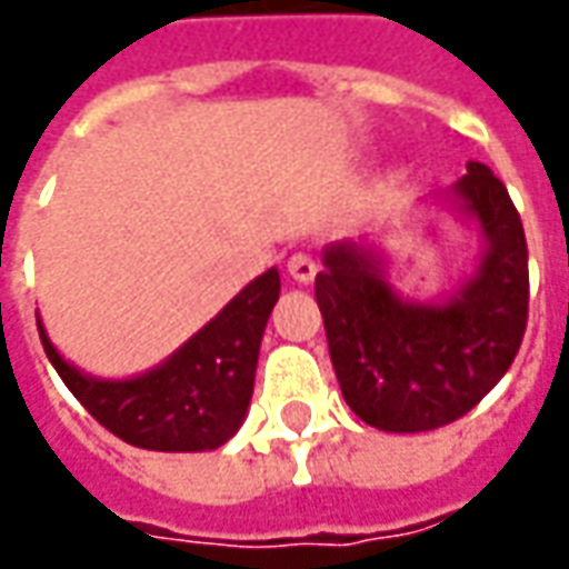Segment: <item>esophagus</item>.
Instances as JSON below:
<instances>
[{
  "instance_id": "34e87169",
  "label": "esophagus",
  "mask_w": 569,
  "mask_h": 569,
  "mask_svg": "<svg viewBox=\"0 0 569 569\" xmlns=\"http://www.w3.org/2000/svg\"><path fill=\"white\" fill-rule=\"evenodd\" d=\"M316 272H319V266H316V260L309 253H293L291 260H288V276L293 281H300V284H309L316 278Z\"/></svg>"
}]
</instances>
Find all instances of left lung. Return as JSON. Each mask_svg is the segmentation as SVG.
Returning a JSON list of instances; mask_svg holds the SVG:
<instances>
[{
	"mask_svg": "<svg viewBox=\"0 0 569 569\" xmlns=\"http://www.w3.org/2000/svg\"><path fill=\"white\" fill-rule=\"evenodd\" d=\"M458 201L487 234L480 272L446 307L402 303L371 247L335 244L316 276L340 393L366 425L418 433L452 425L511 368L530 316L523 222L508 188L471 160Z\"/></svg>",
	"mask_w": 569,
	"mask_h": 569,
	"instance_id": "obj_1",
	"label": "left lung"
}]
</instances>
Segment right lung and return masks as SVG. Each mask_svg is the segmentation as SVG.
I'll use <instances>...</instances> for the list:
<instances>
[{
  "label": "right lung",
  "mask_w": 569,
  "mask_h": 569,
  "mask_svg": "<svg viewBox=\"0 0 569 569\" xmlns=\"http://www.w3.org/2000/svg\"><path fill=\"white\" fill-rule=\"evenodd\" d=\"M278 291L281 278L269 269L163 366L132 381L86 378L54 352L42 328L39 340L70 393L113 437L154 452H203L222 446L244 421Z\"/></svg>",
  "instance_id": "1"
}]
</instances>
